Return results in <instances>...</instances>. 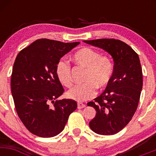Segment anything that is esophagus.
<instances>
[{"label":"esophagus","instance_id":"obj_1","mask_svg":"<svg viewBox=\"0 0 156 156\" xmlns=\"http://www.w3.org/2000/svg\"><path fill=\"white\" fill-rule=\"evenodd\" d=\"M86 105L85 104H83V103H78V108H83L85 107Z\"/></svg>","mask_w":156,"mask_h":156}]
</instances>
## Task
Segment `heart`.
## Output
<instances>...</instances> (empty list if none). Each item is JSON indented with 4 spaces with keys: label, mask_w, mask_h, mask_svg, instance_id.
Instances as JSON below:
<instances>
[{
    "label": "heart",
    "mask_w": 156,
    "mask_h": 156,
    "mask_svg": "<svg viewBox=\"0 0 156 156\" xmlns=\"http://www.w3.org/2000/svg\"><path fill=\"white\" fill-rule=\"evenodd\" d=\"M73 59L78 65L86 69L83 84L77 85L67 92V97L74 101H87L95 95L96 89L106 88L112 80L114 64L108 55H101L91 48H83L73 55ZM55 75L58 81L66 87L73 85L71 67L68 62L60 60L55 66Z\"/></svg>",
    "instance_id": "obj_1"
}]
</instances>
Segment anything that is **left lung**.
<instances>
[{
    "instance_id": "1",
    "label": "left lung",
    "mask_w": 156,
    "mask_h": 156,
    "mask_svg": "<svg viewBox=\"0 0 156 156\" xmlns=\"http://www.w3.org/2000/svg\"><path fill=\"white\" fill-rule=\"evenodd\" d=\"M105 50L114 61L110 83L94 101L96 115L89 122L93 131L101 135H114L131 120L136 111L142 89V69L139 55L128 44L115 39L83 41Z\"/></svg>"
}]
</instances>
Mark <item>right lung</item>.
<instances>
[{"mask_svg": "<svg viewBox=\"0 0 156 156\" xmlns=\"http://www.w3.org/2000/svg\"><path fill=\"white\" fill-rule=\"evenodd\" d=\"M79 43L37 39L16 57L11 78L14 103L23 125L36 136L58 135L77 108L73 100H57L64 89L55 75V66Z\"/></svg>", "mask_w": 156, "mask_h": 156, "instance_id": "add662e5", "label": "right lung"}]
</instances>
